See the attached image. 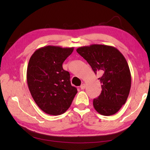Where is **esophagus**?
<instances>
[{"mask_svg": "<svg viewBox=\"0 0 150 150\" xmlns=\"http://www.w3.org/2000/svg\"><path fill=\"white\" fill-rule=\"evenodd\" d=\"M80 88H81V89H82V90L85 89V83H83V84H81Z\"/></svg>", "mask_w": 150, "mask_h": 150, "instance_id": "1", "label": "esophagus"}]
</instances>
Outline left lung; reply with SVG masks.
Listing matches in <instances>:
<instances>
[{"instance_id": "obj_1", "label": "left lung", "mask_w": 150, "mask_h": 150, "mask_svg": "<svg viewBox=\"0 0 150 150\" xmlns=\"http://www.w3.org/2000/svg\"><path fill=\"white\" fill-rule=\"evenodd\" d=\"M95 74L98 73L102 88L100 95L93 100V106L100 115L116 114L126 103L131 87V74L125 57L110 45L93 44L77 49Z\"/></svg>"}]
</instances>
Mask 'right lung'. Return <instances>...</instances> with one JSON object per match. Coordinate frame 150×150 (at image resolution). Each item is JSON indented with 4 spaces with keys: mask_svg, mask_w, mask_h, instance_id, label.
Listing matches in <instances>:
<instances>
[{
    "mask_svg": "<svg viewBox=\"0 0 150 150\" xmlns=\"http://www.w3.org/2000/svg\"><path fill=\"white\" fill-rule=\"evenodd\" d=\"M73 47L47 45L35 51L27 67V83L35 103L44 112L60 115L70 107L77 90L62 64Z\"/></svg>",
    "mask_w": 150,
    "mask_h": 150,
    "instance_id": "right-lung-1",
    "label": "right lung"
}]
</instances>
